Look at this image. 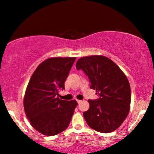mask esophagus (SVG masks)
Instances as JSON below:
<instances>
[{
    "label": "esophagus",
    "instance_id": "obj_1",
    "mask_svg": "<svg viewBox=\"0 0 154 154\" xmlns=\"http://www.w3.org/2000/svg\"><path fill=\"white\" fill-rule=\"evenodd\" d=\"M77 102L78 104H79V103H82V100H77Z\"/></svg>",
    "mask_w": 154,
    "mask_h": 154
}]
</instances>
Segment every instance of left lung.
Segmentation results:
<instances>
[{
	"label": "left lung",
	"instance_id": "left-lung-1",
	"mask_svg": "<svg viewBox=\"0 0 154 154\" xmlns=\"http://www.w3.org/2000/svg\"><path fill=\"white\" fill-rule=\"evenodd\" d=\"M76 68L87 75L90 88L99 96L97 100H88L89 109L83 113L88 126L103 133L115 131L126 119L131 107V86L125 75L104 56L82 57Z\"/></svg>",
	"mask_w": 154,
	"mask_h": 154
}]
</instances>
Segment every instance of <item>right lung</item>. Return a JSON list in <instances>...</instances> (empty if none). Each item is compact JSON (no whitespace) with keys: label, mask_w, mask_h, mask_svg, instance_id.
Instances as JSON below:
<instances>
[{"label":"right lung","mask_w":154,"mask_h":154,"mask_svg":"<svg viewBox=\"0 0 154 154\" xmlns=\"http://www.w3.org/2000/svg\"><path fill=\"white\" fill-rule=\"evenodd\" d=\"M75 57H54L41 63L30 79L23 98L30 123L42 135L53 136L68 127L76 106L75 100H60L58 91L64 83Z\"/></svg>","instance_id":"right-lung-1"}]
</instances>
